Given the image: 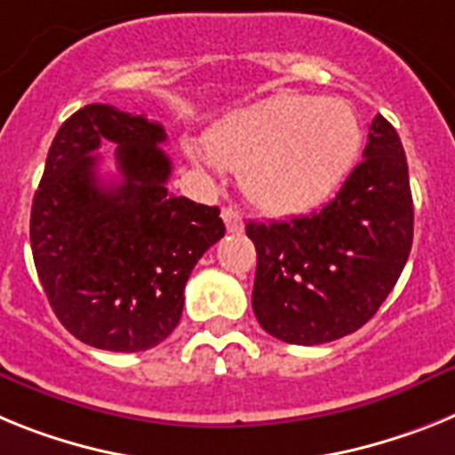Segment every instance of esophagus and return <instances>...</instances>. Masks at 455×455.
Masks as SVG:
<instances>
[{"label": "esophagus", "mask_w": 455, "mask_h": 455, "mask_svg": "<svg viewBox=\"0 0 455 455\" xmlns=\"http://www.w3.org/2000/svg\"><path fill=\"white\" fill-rule=\"evenodd\" d=\"M222 220L224 224H227V231L228 233H240L243 231V215H240L235 208H231V205H227V208H222Z\"/></svg>", "instance_id": "esophagus-1"}]
</instances>
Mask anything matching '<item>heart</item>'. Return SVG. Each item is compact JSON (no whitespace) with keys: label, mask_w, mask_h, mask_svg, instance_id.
<instances>
[{"label":"heart","mask_w":455,"mask_h":455,"mask_svg":"<svg viewBox=\"0 0 455 455\" xmlns=\"http://www.w3.org/2000/svg\"><path fill=\"white\" fill-rule=\"evenodd\" d=\"M362 128L337 98L276 96L228 116L192 160L243 172L247 199L276 217L299 215L330 199L353 167Z\"/></svg>","instance_id":"heart-1"}]
</instances>
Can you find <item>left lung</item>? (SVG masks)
<instances>
[{
	"mask_svg": "<svg viewBox=\"0 0 455 455\" xmlns=\"http://www.w3.org/2000/svg\"><path fill=\"white\" fill-rule=\"evenodd\" d=\"M412 227L405 151L394 125L378 114L364 160L330 204L286 222L244 227L256 247V321L295 346L353 334L396 286Z\"/></svg>",
	"mask_w": 455,
	"mask_h": 455,
	"instance_id": "1",
	"label": "left lung"
}]
</instances>
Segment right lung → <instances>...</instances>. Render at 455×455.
Segmentation results:
<instances>
[{
    "label": "right lung",
    "instance_id": "obj_1",
    "mask_svg": "<svg viewBox=\"0 0 455 455\" xmlns=\"http://www.w3.org/2000/svg\"><path fill=\"white\" fill-rule=\"evenodd\" d=\"M160 124L112 105L63 121L31 204V254L50 307L75 339L112 353L157 346L179 325L196 260L224 235L220 208L173 196ZM117 144L105 186L93 150Z\"/></svg>",
    "mask_w": 455,
    "mask_h": 455
}]
</instances>
